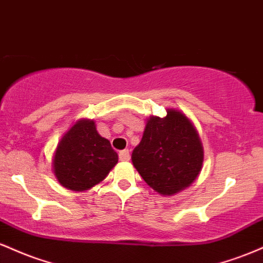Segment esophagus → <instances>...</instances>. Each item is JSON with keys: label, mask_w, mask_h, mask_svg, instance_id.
Segmentation results:
<instances>
[{"label": "esophagus", "mask_w": 263, "mask_h": 263, "mask_svg": "<svg viewBox=\"0 0 263 263\" xmlns=\"http://www.w3.org/2000/svg\"><path fill=\"white\" fill-rule=\"evenodd\" d=\"M119 158L120 161H129V158H131V156H129V151L128 149H123L121 152L119 153Z\"/></svg>", "instance_id": "1"}]
</instances>
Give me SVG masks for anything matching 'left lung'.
<instances>
[{"label":"left lung","mask_w":263,"mask_h":263,"mask_svg":"<svg viewBox=\"0 0 263 263\" xmlns=\"http://www.w3.org/2000/svg\"><path fill=\"white\" fill-rule=\"evenodd\" d=\"M203 146L185 115L168 110L151 117L132 152V163L151 188L163 195L180 192L195 180L203 165Z\"/></svg>","instance_id":"left-lung-1"}]
</instances>
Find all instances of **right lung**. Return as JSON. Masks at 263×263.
I'll return each mask as SVG.
<instances>
[{"mask_svg": "<svg viewBox=\"0 0 263 263\" xmlns=\"http://www.w3.org/2000/svg\"><path fill=\"white\" fill-rule=\"evenodd\" d=\"M117 161L119 156L110 141L98 134L95 122L80 120L60 141L53 167L63 186L81 192L104 180Z\"/></svg>", "mask_w": 263, "mask_h": 263, "instance_id": "1", "label": "right lung"}]
</instances>
